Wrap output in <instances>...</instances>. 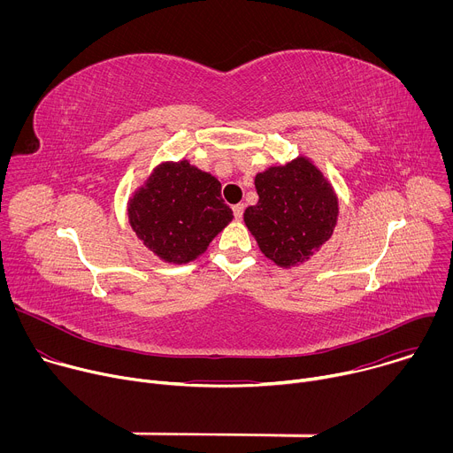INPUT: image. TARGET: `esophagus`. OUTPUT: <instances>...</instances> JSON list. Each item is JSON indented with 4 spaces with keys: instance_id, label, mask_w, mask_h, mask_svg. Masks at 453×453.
<instances>
[{
    "instance_id": "1",
    "label": "esophagus",
    "mask_w": 453,
    "mask_h": 453,
    "mask_svg": "<svg viewBox=\"0 0 453 453\" xmlns=\"http://www.w3.org/2000/svg\"><path fill=\"white\" fill-rule=\"evenodd\" d=\"M243 204H236V206H233V215H234V219L236 220H242V217H243Z\"/></svg>"
}]
</instances>
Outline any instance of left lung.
I'll list each match as a JSON object with an SVG mask.
<instances>
[{
	"instance_id": "left-lung-1",
	"label": "left lung",
	"mask_w": 453,
	"mask_h": 453,
	"mask_svg": "<svg viewBox=\"0 0 453 453\" xmlns=\"http://www.w3.org/2000/svg\"><path fill=\"white\" fill-rule=\"evenodd\" d=\"M257 204L243 220L262 252L281 267L301 264L325 243L337 224L332 186L304 157L269 168L254 179Z\"/></svg>"
}]
</instances>
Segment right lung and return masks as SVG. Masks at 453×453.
<instances>
[{
	"label": "right lung",
	"instance_id": "1",
	"mask_svg": "<svg viewBox=\"0 0 453 453\" xmlns=\"http://www.w3.org/2000/svg\"><path fill=\"white\" fill-rule=\"evenodd\" d=\"M231 219L233 211L220 197V182L186 161L159 166L128 208L138 238L173 264H186L204 252Z\"/></svg>",
	"mask_w": 453,
	"mask_h": 453
}]
</instances>
